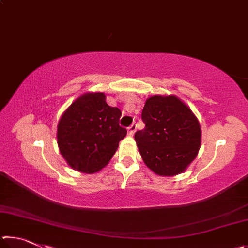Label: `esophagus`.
Returning a JSON list of instances; mask_svg holds the SVG:
<instances>
[{"mask_svg":"<svg viewBox=\"0 0 248 248\" xmlns=\"http://www.w3.org/2000/svg\"><path fill=\"white\" fill-rule=\"evenodd\" d=\"M136 130H137V124H133L130 125V127L128 128L129 136H133L134 132H136Z\"/></svg>","mask_w":248,"mask_h":248,"instance_id":"obj_1","label":"esophagus"}]
</instances>
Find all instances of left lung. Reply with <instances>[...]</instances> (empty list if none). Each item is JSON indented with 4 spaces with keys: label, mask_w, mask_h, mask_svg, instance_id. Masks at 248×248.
I'll return each mask as SVG.
<instances>
[{
    "label": "left lung",
    "mask_w": 248,
    "mask_h": 248,
    "mask_svg": "<svg viewBox=\"0 0 248 248\" xmlns=\"http://www.w3.org/2000/svg\"><path fill=\"white\" fill-rule=\"evenodd\" d=\"M144 129L134 134L141 157L159 176H175L196 158L201 144L199 121L176 96L154 95L142 110Z\"/></svg>",
    "instance_id": "1"
}]
</instances>
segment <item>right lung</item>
<instances>
[{"instance_id": "right-lung-1", "label": "right lung", "mask_w": 248, "mask_h": 248, "mask_svg": "<svg viewBox=\"0 0 248 248\" xmlns=\"http://www.w3.org/2000/svg\"><path fill=\"white\" fill-rule=\"evenodd\" d=\"M121 111L106 103L104 93H85L63 112L58 124L60 153L73 170L99 171L114 156L127 129L119 125Z\"/></svg>"}]
</instances>
